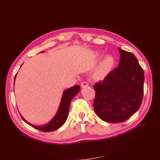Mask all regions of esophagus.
I'll list each match as a JSON object with an SVG mask.
<instances>
[{
	"instance_id": "1",
	"label": "esophagus",
	"mask_w": 160,
	"mask_h": 160,
	"mask_svg": "<svg viewBox=\"0 0 160 160\" xmlns=\"http://www.w3.org/2000/svg\"><path fill=\"white\" fill-rule=\"evenodd\" d=\"M88 86H89V83L86 82V81H84V82L81 83V87H82V88H86Z\"/></svg>"
}]
</instances>
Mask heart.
<instances>
[{"instance_id": "1", "label": "heart", "mask_w": 160, "mask_h": 160, "mask_svg": "<svg viewBox=\"0 0 160 160\" xmlns=\"http://www.w3.org/2000/svg\"><path fill=\"white\" fill-rule=\"evenodd\" d=\"M101 55V52H97L95 53V56L98 57ZM115 63L114 58L111 55H107L105 56L103 60H102L100 62L99 67H98V74L101 76H104L105 74H107L108 71L111 70V69L113 67V64Z\"/></svg>"}]
</instances>
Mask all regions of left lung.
I'll list each match as a JSON object with an SVG mask.
<instances>
[{"label": "left lung", "instance_id": "8db88e82", "mask_svg": "<svg viewBox=\"0 0 160 160\" xmlns=\"http://www.w3.org/2000/svg\"><path fill=\"white\" fill-rule=\"evenodd\" d=\"M119 66L94 85L95 112L101 120L117 123L130 118L142 102L144 71L133 54L119 48Z\"/></svg>", "mask_w": 160, "mask_h": 160}]
</instances>
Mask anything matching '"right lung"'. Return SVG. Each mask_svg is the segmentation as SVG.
Here are the masks:
<instances>
[{
	"label": "right lung",
	"mask_w": 160,
	"mask_h": 160,
	"mask_svg": "<svg viewBox=\"0 0 160 160\" xmlns=\"http://www.w3.org/2000/svg\"><path fill=\"white\" fill-rule=\"evenodd\" d=\"M42 52L40 53H43ZM16 75L14 78V82L16 80ZM80 90V88L79 85H75L72 87L69 88L67 90H65L62 93V98H61L60 106L58 109L57 113L54 115V117L48 123H46L43 125H38L36 126L34 124H32L29 123L26 120L23 118V117L20 115L22 120L25 121L26 123H28L29 125L31 126L33 128L38 129L40 131H42L44 132H51L56 129L59 128L60 127L65 123V122L67 119L68 113H69V107H70V103L71 100L76 96Z\"/></svg>",
	"instance_id": "add662e5"
}]
</instances>
